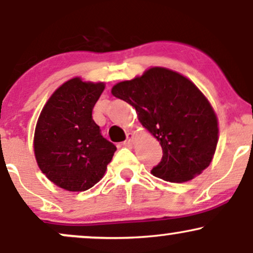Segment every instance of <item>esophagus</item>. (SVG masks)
Wrapping results in <instances>:
<instances>
[{
  "label": "esophagus",
  "mask_w": 253,
  "mask_h": 253,
  "mask_svg": "<svg viewBox=\"0 0 253 253\" xmlns=\"http://www.w3.org/2000/svg\"><path fill=\"white\" fill-rule=\"evenodd\" d=\"M133 140H134V134L133 133H127V139L125 141L124 145H127V146H130L133 144Z\"/></svg>",
  "instance_id": "34e87169"
}]
</instances>
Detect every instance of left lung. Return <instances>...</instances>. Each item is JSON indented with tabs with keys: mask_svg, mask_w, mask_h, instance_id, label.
Listing matches in <instances>:
<instances>
[{
	"mask_svg": "<svg viewBox=\"0 0 253 253\" xmlns=\"http://www.w3.org/2000/svg\"><path fill=\"white\" fill-rule=\"evenodd\" d=\"M112 94L135 109L144 128L161 144L163 157L151 170L153 176L182 183L210 167L219 140L217 118L189 78L155 66L117 83Z\"/></svg>",
	"mask_w": 253,
	"mask_h": 253,
	"instance_id": "8db88e82",
	"label": "left lung"
}]
</instances>
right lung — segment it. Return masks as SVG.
Listing matches in <instances>:
<instances>
[{
	"mask_svg": "<svg viewBox=\"0 0 253 253\" xmlns=\"http://www.w3.org/2000/svg\"><path fill=\"white\" fill-rule=\"evenodd\" d=\"M104 86L71 78L51 95L38 119L33 140L38 167L65 190L94 187L117 151L91 117Z\"/></svg>",
	"mask_w": 253,
	"mask_h": 253,
	"instance_id": "right-lung-1",
	"label": "right lung"
}]
</instances>
